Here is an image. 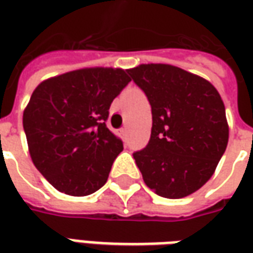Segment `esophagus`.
<instances>
[{"label": "esophagus", "mask_w": 253, "mask_h": 253, "mask_svg": "<svg viewBox=\"0 0 253 253\" xmlns=\"http://www.w3.org/2000/svg\"><path fill=\"white\" fill-rule=\"evenodd\" d=\"M127 131H128V130H127V127H123V128H121V135H123V137H126Z\"/></svg>", "instance_id": "34e87169"}]
</instances>
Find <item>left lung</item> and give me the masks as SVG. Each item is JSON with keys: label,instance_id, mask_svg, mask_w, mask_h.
I'll return each mask as SVG.
<instances>
[{"label": "left lung", "instance_id": "obj_1", "mask_svg": "<svg viewBox=\"0 0 253 253\" xmlns=\"http://www.w3.org/2000/svg\"><path fill=\"white\" fill-rule=\"evenodd\" d=\"M127 73L152 105L149 143L132 154L145 184L163 198L191 195L211 177L228 145L221 96L207 80L172 65L145 63Z\"/></svg>", "mask_w": 253, "mask_h": 253}]
</instances>
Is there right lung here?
<instances>
[{"mask_svg":"<svg viewBox=\"0 0 253 253\" xmlns=\"http://www.w3.org/2000/svg\"><path fill=\"white\" fill-rule=\"evenodd\" d=\"M130 81L123 69L85 67L36 86L23 126L32 163L54 188L86 196L104 186L123 150L105 121L111 103Z\"/></svg>","mask_w":253,"mask_h":253,"instance_id":"add662e5","label":"right lung"}]
</instances>
